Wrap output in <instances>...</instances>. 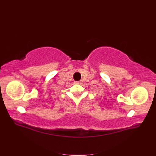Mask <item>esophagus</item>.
<instances>
[{"label": "esophagus", "instance_id": "obj_1", "mask_svg": "<svg viewBox=\"0 0 156 156\" xmlns=\"http://www.w3.org/2000/svg\"><path fill=\"white\" fill-rule=\"evenodd\" d=\"M75 83L76 84H81L83 83V81H75Z\"/></svg>", "mask_w": 156, "mask_h": 156}]
</instances>
